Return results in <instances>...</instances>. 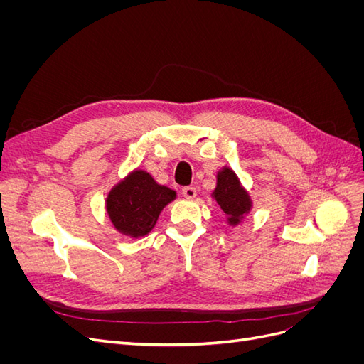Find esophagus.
<instances>
[{
  "label": "esophagus",
  "mask_w": 364,
  "mask_h": 364,
  "mask_svg": "<svg viewBox=\"0 0 364 364\" xmlns=\"http://www.w3.org/2000/svg\"><path fill=\"white\" fill-rule=\"evenodd\" d=\"M182 194H183V197H186V199H194V197L197 196V190L194 188V186H183Z\"/></svg>",
  "instance_id": "34e87169"
}]
</instances>
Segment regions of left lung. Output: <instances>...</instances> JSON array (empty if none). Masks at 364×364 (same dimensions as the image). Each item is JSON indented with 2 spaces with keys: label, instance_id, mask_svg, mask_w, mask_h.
Here are the masks:
<instances>
[{
  "label": "left lung",
  "instance_id": "obj_1",
  "mask_svg": "<svg viewBox=\"0 0 364 364\" xmlns=\"http://www.w3.org/2000/svg\"><path fill=\"white\" fill-rule=\"evenodd\" d=\"M214 199L228 215L230 225H238L250 211V197L241 186L237 174L230 168H223L217 174V188L214 190Z\"/></svg>",
  "mask_w": 364,
  "mask_h": 364
}]
</instances>
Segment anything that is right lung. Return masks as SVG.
Instances as JSON below:
<instances>
[{
	"label": "right lung",
	"mask_w": 364,
	"mask_h": 364,
	"mask_svg": "<svg viewBox=\"0 0 364 364\" xmlns=\"http://www.w3.org/2000/svg\"><path fill=\"white\" fill-rule=\"evenodd\" d=\"M174 197L176 191L156 183L147 171L135 170L107 194V215L121 234L144 237L156 225L164 206Z\"/></svg>",
	"instance_id": "1"
}]
</instances>
